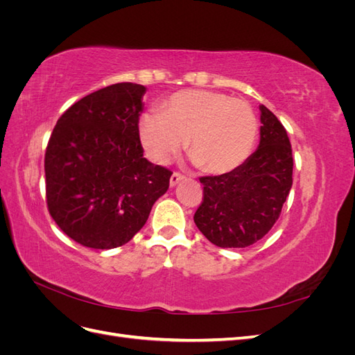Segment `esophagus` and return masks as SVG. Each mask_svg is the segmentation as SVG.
Instances as JSON below:
<instances>
[{
	"instance_id": "1",
	"label": "esophagus",
	"mask_w": 355,
	"mask_h": 355,
	"mask_svg": "<svg viewBox=\"0 0 355 355\" xmlns=\"http://www.w3.org/2000/svg\"><path fill=\"white\" fill-rule=\"evenodd\" d=\"M185 179V176L184 175H180V173H178V171H175L173 175H171V178H170V187H175V185H178L180 180H184Z\"/></svg>"
}]
</instances>
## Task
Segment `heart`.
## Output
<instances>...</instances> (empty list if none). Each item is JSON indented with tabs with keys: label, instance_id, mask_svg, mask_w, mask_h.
<instances>
[{
	"label": "heart",
	"instance_id": "b5f03b06",
	"mask_svg": "<svg viewBox=\"0 0 355 355\" xmlns=\"http://www.w3.org/2000/svg\"><path fill=\"white\" fill-rule=\"evenodd\" d=\"M257 130L250 103L210 90L173 93L159 105V114L148 112L139 123V137L154 163L167 164L185 142L189 157L209 175L241 167L253 151Z\"/></svg>",
	"mask_w": 355,
	"mask_h": 355
}]
</instances>
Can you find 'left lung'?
I'll return each mask as SVG.
<instances>
[{"label": "left lung", "mask_w": 355, "mask_h": 355, "mask_svg": "<svg viewBox=\"0 0 355 355\" xmlns=\"http://www.w3.org/2000/svg\"><path fill=\"white\" fill-rule=\"evenodd\" d=\"M261 142L237 170L202 176V201L194 214L197 228L222 249L252 245L280 218L293 184L292 145L283 124L261 105Z\"/></svg>", "instance_id": "1"}]
</instances>
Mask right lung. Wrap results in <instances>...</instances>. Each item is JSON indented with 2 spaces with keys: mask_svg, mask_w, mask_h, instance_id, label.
Listing matches in <instances>:
<instances>
[{
  "mask_svg": "<svg viewBox=\"0 0 355 355\" xmlns=\"http://www.w3.org/2000/svg\"><path fill=\"white\" fill-rule=\"evenodd\" d=\"M146 89L118 83L75 102L46 149V198L53 220L90 249L130 241L166 194L171 171L144 158L139 116Z\"/></svg>",
  "mask_w": 355,
  "mask_h": 355,
  "instance_id": "1",
  "label": "right lung"
}]
</instances>
